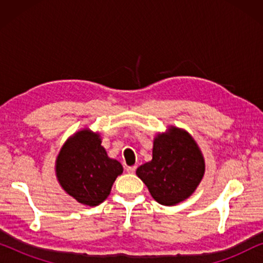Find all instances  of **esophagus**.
I'll use <instances>...</instances> for the list:
<instances>
[{"instance_id":"34e87169","label":"esophagus","mask_w":263,"mask_h":263,"mask_svg":"<svg viewBox=\"0 0 263 263\" xmlns=\"http://www.w3.org/2000/svg\"><path fill=\"white\" fill-rule=\"evenodd\" d=\"M135 171H136V166H128L127 167L128 174H135Z\"/></svg>"}]
</instances>
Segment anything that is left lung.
<instances>
[{"mask_svg": "<svg viewBox=\"0 0 263 263\" xmlns=\"http://www.w3.org/2000/svg\"><path fill=\"white\" fill-rule=\"evenodd\" d=\"M204 174V160L188 133L171 127L154 139L152 160L136 170L157 202L174 206L188 199Z\"/></svg>", "mask_w": 263, "mask_h": 263, "instance_id": "obj_1", "label": "left lung"}]
</instances>
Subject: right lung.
Returning a JSON list of instances; mask_svg holds the SVG:
<instances>
[{
	"label": "right lung",
	"instance_id": "add662e5",
	"mask_svg": "<svg viewBox=\"0 0 263 263\" xmlns=\"http://www.w3.org/2000/svg\"><path fill=\"white\" fill-rule=\"evenodd\" d=\"M122 172L120 161L107 157L99 134L87 129L71 136L56 160L60 184L70 196L87 206L102 203Z\"/></svg>",
	"mask_w": 263,
	"mask_h": 263
}]
</instances>
